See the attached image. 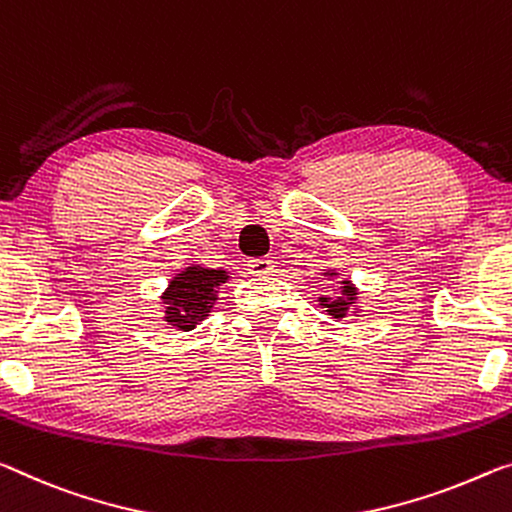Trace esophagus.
<instances>
[{
  "mask_svg": "<svg viewBox=\"0 0 512 512\" xmlns=\"http://www.w3.org/2000/svg\"><path fill=\"white\" fill-rule=\"evenodd\" d=\"M248 271L253 275H269L273 271V259H269V257L248 259Z\"/></svg>",
  "mask_w": 512,
  "mask_h": 512,
  "instance_id": "obj_1",
  "label": "esophagus"
}]
</instances>
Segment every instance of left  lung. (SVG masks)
<instances>
[{
	"instance_id": "obj_1",
	"label": "left lung",
	"mask_w": 512,
	"mask_h": 512,
	"mask_svg": "<svg viewBox=\"0 0 512 512\" xmlns=\"http://www.w3.org/2000/svg\"><path fill=\"white\" fill-rule=\"evenodd\" d=\"M326 275H337V273H326ZM355 300H358V289L351 285V280H342V294H337V298H319V303L323 307H328V314L332 319H344L348 307H351Z\"/></svg>"
}]
</instances>
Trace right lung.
<instances>
[{
	"instance_id": "1",
	"label": "right lung",
	"mask_w": 512,
	"mask_h": 512,
	"mask_svg": "<svg viewBox=\"0 0 512 512\" xmlns=\"http://www.w3.org/2000/svg\"><path fill=\"white\" fill-rule=\"evenodd\" d=\"M230 278L223 269H205V266H186L168 282V289L161 296L166 312L164 319L168 326L177 330H193L196 323L209 316L216 303L218 287Z\"/></svg>"
}]
</instances>
